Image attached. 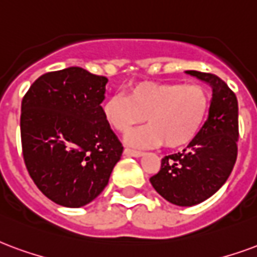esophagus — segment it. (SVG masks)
I'll return each mask as SVG.
<instances>
[{"instance_id":"34e87169","label":"esophagus","mask_w":257,"mask_h":257,"mask_svg":"<svg viewBox=\"0 0 257 257\" xmlns=\"http://www.w3.org/2000/svg\"><path fill=\"white\" fill-rule=\"evenodd\" d=\"M123 154H125L126 157H142V155H143L142 151H138V150H131V148H125V150H123Z\"/></svg>"}]
</instances>
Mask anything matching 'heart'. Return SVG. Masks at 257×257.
<instances>
[{
	"label": "heart",
	"instance_id": "heart-1",
	"mask_svg": "<svg viewBox=\"0 0 257 257\" xmlns=\"http://www.w3.org/2000/svg\"><path fill=\"white\" fill-rule=\"evenodd\" d=\"M211 107L204 85L142 81L122 95L102 103V117L118 134H126L144 119L148 125L132 131L125 142L132 147L165 143L167 148L187 147L199 136Z\"/></svg>",
	"mask_w": 257,
	"mask_h": 257
}]
</instances>
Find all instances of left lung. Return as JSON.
Returning <instances> with one entry per match:
<instances>
[{"instance_id": "8db88e82", "label": "left lung", "mask_w": 257, "mask_h": 257, "mask_svg": "<svg viewBox=\"0 0 257 257\" xmlns=\"http://www.w3.org/2000/svg\"><path fill=\"white\" fill-rule=\"evenodd\" d=\"M212 87L204 126L182 153L162 158L150 178L154 189L176 206L199 204L219 189L234 167L238 142V102L229 85L212 73L187 70Z\"/></svg>"}]
</instances>
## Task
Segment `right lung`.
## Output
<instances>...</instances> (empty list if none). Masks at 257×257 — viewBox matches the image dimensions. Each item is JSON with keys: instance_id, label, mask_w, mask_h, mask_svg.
I'll return each mask as SVG.
<instances>
[{"instance_id": "right-lung-1", "label": "right lung", "mask_w": 257, "mask_h": 257, "mask_svg": "<svg viewBox=\"0 0 257 257\" xmlns=\"http://www.w3.org/2000/svg\"><path fill=\"white\" fill-rule=\"evenodd\" d=\"M104 76L70 66L32 83L22 100L24 163L39 191L60 206H85L103 191L122 144L102 117Z\"/></svg>"}]
</instances>
